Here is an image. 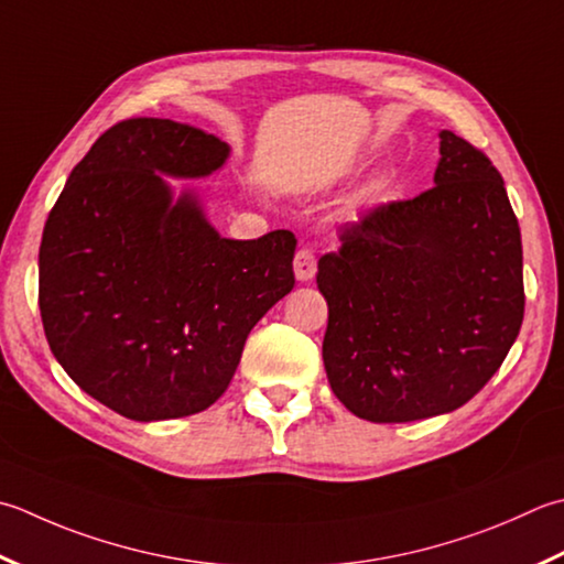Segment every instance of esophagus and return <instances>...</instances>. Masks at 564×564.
Instances as JSON below:
<instances>
[{"label": "esophagus", "instance_id": "34e87169", "mask_svg": "<svg viewBox=\"0 0 564 564\" xmlns=\"http://www.w3.org/2000/svg\"><path fill=\"white\" fill-rule=\"evenodd\" d=\"M293 271H295V279L301 283H307L315 279V271H317V263H315V257L313 251H297L295 259H293Z\"/></svg>", "mask_w": 564, "mask_h": 564}]
</instances>
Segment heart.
<instances>
[{
  "label": "heart",
  "mask_w": 564,
  "mask_h": 564,
  "mask_svg": "<svg viewBox=\"0 0 564 564\" xmlns=\"http://www.w3.org/2000/svg\"><path fill=\"white\" fill-rule=\"evenodd\" d=\"M393 185V178L389 173H377L369 181L359 185V191L351 193L345 203L337 209V219L345 225H357L369 213L371 207H377L386 195H389Z\"/></svg>",
  "instance_id": "obj_1"
}]
</instances>
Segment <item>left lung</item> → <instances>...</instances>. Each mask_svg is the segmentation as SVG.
<instances>
[{
	"instance_id": "8db88e82",
	"label": "left lung",
	"mask_w": 564,
	"mask_h": 564,
	"mask_svg": "<svg viewBox=\"0 0 564 564\" xmlns=\"http://www.w3.org/2000/svg\"><path fill=\"white\" fill-rule=\"evenodd\" d=\"M433 183L373 209L317 263L327 381L371 423L457 411L523 323L521 229L499 171L443 129Z\"/></svg>"
}]
</instances>
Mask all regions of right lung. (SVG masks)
<instances>
[{
	"label": "right lung",
	"mask_w": 564,
	"mask_h": 564,
	"mask_svg": "<svg viewBox=\"0 0 564 564\" xmlns=\"http://www.w3.org/2000/svg\"><path fill=\"white\" fill-rule=\"evenodd\" d=\"M229 143L173 119L105 131L43 227L39 307L53 357L115 413L153 423L213 405L251 327L293 291L295 237L227 239L195 185Z\"/></svg>",
	"instance_id": "obj_1"
}]
</instances>
